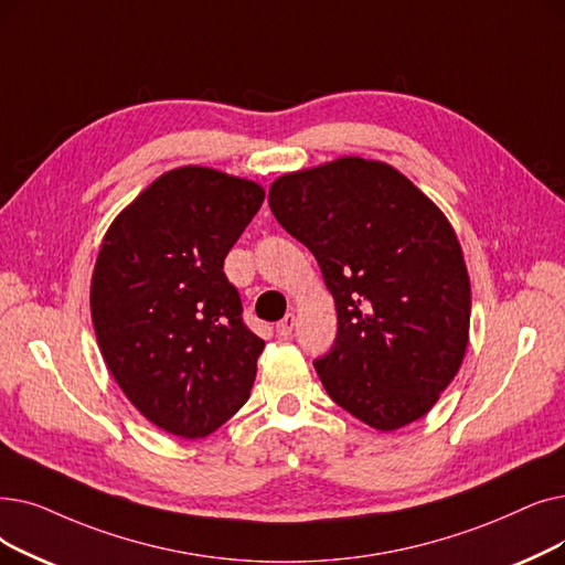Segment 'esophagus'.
Here are the masks:
<instances>
[{"instance_id":"obj_1","label":"esophagus","mask_w":565,"mask_h":565,"mask_svg":"<svg viewBox=\"0 0 565 565\" xmlns=\"http://www.w3.org/2000/svg\"><path fill=\"white\" fill-rule=\"evenodd\" d=\"M292 328H296V316L286 313V316L281 318V321L277 323V334H279V337H290Z\"/></svg>"}]
</instances>
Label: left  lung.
Returning a JSON list of instances; mask_svg holds the SVG:
<instances>
[{"instance_id":"8db88e82","label":"left lung","mask_w":565,"mask_h":565,"mask_svg":"<svg viewBox=\"0 0 565 565\" xmlns=\"http://www.w3.org/2000/svg\"><path fill=\"white\" fill-rule=\"evenodd\" d=\"M267 201L334 298L337 339L313 360L332 402L379 431L423 418L469 343L471 284L446 214L360 157L284 175Z\"/></svg>"}]
</instances>
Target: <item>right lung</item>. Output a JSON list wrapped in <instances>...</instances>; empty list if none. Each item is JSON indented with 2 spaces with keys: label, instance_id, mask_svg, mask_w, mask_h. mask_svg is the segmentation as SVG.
I'll list each match as a JSON object with an SVG mask.
<instances>
[{
  "label": "right lung",
  "instance_id": "add662e5",
  "mask_svg": "<svg viewBox=\"0 0 565 565\" xmlns=\"http://www.w3.org/2000/svg\"><path fill=\"white\" fill-rule=\"evenodd\" d=\"M265 191L203 166L161 175L110 224L92 275L108 370L159 429L203 438L249 399L265 341L242 321L224 260Z\"/></svg>",
  "mask_w": 565,
  "mask_h": 565
}]
</instances>
